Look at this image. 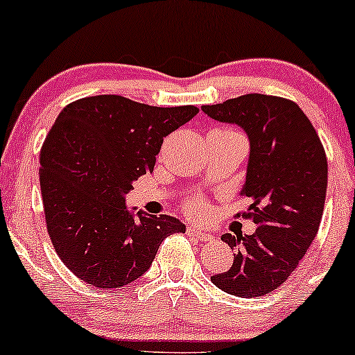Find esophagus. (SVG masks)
<instances>
[{"label": "esophagus", "mask_w": 355, "mask_h": 355, "mask_svg": "<svg viewBox=\"0 0 355 355\" xmlns=\"http://www.w3.org/2000/svg\"><path fill=\"white\" fill-rule=\"evenodd\" d=\"M187 234L191 235V237L202 240V242H210V240L215 239V235H211V234H209V232H205L202 229H197V227H189V229H187Z\"/></svg>", "instance_id": "obj_1"}]
</instances>
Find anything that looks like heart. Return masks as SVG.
<instances>
[{
    "label": "heart",
    "mask_w": 355,
    "mask_h": 355,
    "mask_svg": "<svg viewBox=\"0 0 355 355\" xmlns=\"http://www.w3.org/2000/svg\"><path fill=\"white\" fill-rule=\"evenodd\" d=\"M222 130H229V128H222ZM185 211L189 215H191V217H205L207 211H209V203H207L203 198H190V200H187L185 203Z\"/></svg>",
    "instance_id": "heart-1"
}]
</instances>
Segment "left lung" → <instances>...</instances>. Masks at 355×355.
I'll return each mask as SVG.
<instances>
[{
    "label": "left lung",
    "instance_id": "obj_1",
    "mask_svg": "<svg viewBox=\"0 0 355 355\" xmlns=\"http://www.w3.org/2000/svg\"><path fill=\"white\" fill-rule=\"evenodd\" d=\"M202 110L247 133L250 155L240 197L250 205L242 217L257 225L252 235H222L235 252L234 263L210 279L227 294L262 297L287 280L319 232L327 191L324 146L287 98L250 93Z\"/></svg>",
    "mask_w": 355,
    "mask_h": 355
}]
</instances>
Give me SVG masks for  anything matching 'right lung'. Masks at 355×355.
Masks as SVG:
<instances>
[{
	"label": "right lung",
	"mask_w": 355,
	"mask_h": 355,
	"mask_svg": "<svg viewBox=\"0 0 355 355\" xmlns=\"http://www.w3.org/2000/svg\"><path fill=\"white\" fill-rule=\"evenodd\" d=\"M198 113L118 95L67 105L40 153L46 229L56 254L80 280L118 288L141 277L158 247L185 225L170 215L137 217L125 205L133 182L152 173L164 138Z\"/></svg>",
	"instance_id": "obj_1"
}]
</instances>
